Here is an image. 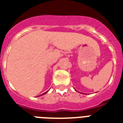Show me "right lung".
Instances as JSON below:
<instances>
[{
    "instance_id": "1",
    "label": "right lung",
    "mask_w": 123,
    "mask_h": 123,
    "mask_svg": "<svg viewBox=\"0 0 123 123\" xmlns=\"http://www.w3.org/2000/svg\"><path fill=\"white\" fill-rule=\"evenodd\" d=\"M48 91L45 92H44V93L42 94H41V95H40V96H43V95H44V94H46V93H47V92H48Z\"/></svg>"
}]
</instances>
